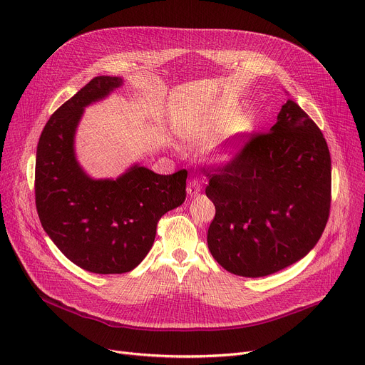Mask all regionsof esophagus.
<instances>
[{
	"label": "esophagus",
	"mask_w": 365,
	"mask_h": 365,
	"mask_svg": "<svg viewBox=\"0 0 365 365\" xmlns=\"http://www.w3.org/2000/svg\"><path fill=\"white\" fill-rule=\"evenodd\" d=\"M201 189H202V186H201V183H200L198 179H190L189 183H187V187H186L187 194H189L190 197L198 195V194L201 192Z\"/></svg>",
	"instance_id": "1"
}]
</instances>
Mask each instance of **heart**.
I'll return each instance as SVG.
<instances>
[{
    "label": "heart",
    "mask_w": 365,
    "mask_h": 365,
    "mask_svg": "<svg viewBox=\"0 0 365 365\" xmlns=\"http://www.w3.org/2000/svg\"><path fill=\"white\" fill-rule=\"evenodd\" d=\"M234 109L223 108L217 118L204 128L189 130L187 138L190 140H204L212 138L216 131H220L216 140L210 145L208 155L215 163H227L235 157L241 139L248 130L245 118H234Z\"/></svg>",
    "instance_id": "heart-1"
}]
</instances>
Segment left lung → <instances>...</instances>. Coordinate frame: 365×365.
Segmentation results:
<instances>
[{"label":"left lung","instance_id":"obj_1","mask_svg":"<svg viewBox=\"0 0 365 365\" xmlns=\"http://www.w3.org/2000/svg\"><path fill=\"white\" fill-rule=\"evenodd\" d=\"M205 187L216 207L208 250L227 272L259 278L308 255L327 225L331 158L318 125L292 99L267 133L252 134Z\"/></svg>","mask_w":365,"mask_h":365}]
</instances>
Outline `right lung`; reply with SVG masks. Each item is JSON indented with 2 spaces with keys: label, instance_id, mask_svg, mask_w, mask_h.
I'll use <instances>...</instances> for the list:
<instances>
[{
  "label": "right lung",
  "instance_id": "add662e5",
  "mask_svg": "<svg viewBox=\"0 0 365 365\" xmlns=\"http://www.w3.org/2000/svg\"><path fill=\"white\" fill-rule=\"evenodd\" d=\"M123 86L96 76L47 121L36 148L35 204L56 247L93 274H124L149 253L161 216L183 204L187 171L163 176L134 164L117 179L94 180L76 161L73 140L84 108Z\"/></svg>",
  "mask_w": 365,
  "mask_h": 365
}]
</instances>
